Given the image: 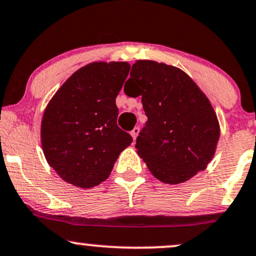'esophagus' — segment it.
<instances>
[{
	"label": "esophagus",
	"instance_id": "obj_1",
	"mask_svg": "<svg viewBox=\"0 0 256 256\" xmlns=\"http://www.w3.org/2000/svg\"><path fill=\"white\" fill-rule=\"evenodd\" d=\"M132 138H134V140H136V138L138 136V134H140V128H132V131L130 132Z\"/></svg>",
	"mask_w": 256,
	"mask_h": 256
}]
</instances>
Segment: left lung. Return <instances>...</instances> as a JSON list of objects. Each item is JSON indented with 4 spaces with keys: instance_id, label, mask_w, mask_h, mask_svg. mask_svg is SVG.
I'll list each match as a JSON object with an SVG mask.
<instances>
[{
    "instance_id": "left-lung-1",
    "label": "left lung",
    "mask_w": 256,
    "mask_h": 256,
    "mask_svg": "<svg viewBox=\"0 0 256 256\" xmlns=\"http://www.w3.org/2000/svg\"><path fill=\"white\" fill-rule=\"evenodd\" d=\"M124 92L142 96L148 122L136 149L154 176L176 184L204 170L216 152L220 124L208 98L186 72L137 60Z\"/></svg>"
}]
</instances>
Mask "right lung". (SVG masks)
<instances>
[{
    "mask_svg": "<svg viewBox=\"0 0 256 256\" xmlns=\"http://www.w3.org/2000/svg\"><path fill=\"white\" fill-rule=\"evenodd\" d=\"M130 72L128 62H95L74 72L58 89L42 120V146L48 164L81 188L110 176L132 137L116 125V98Z\"/></svg>",
    "mask_w": 256,
    "mask_h": 256,
    "instance_id": "1",
    "label": "right lung"
}]
</instances>
